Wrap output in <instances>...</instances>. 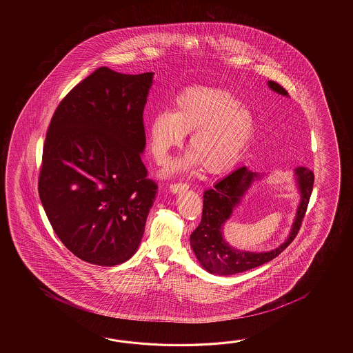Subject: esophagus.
<instances>
[{"mask_svg": "<svg viewBox=\"0 0 353 353\" xmlns=\"http://www.w3.org/2000/svg\"><path fill=\"white\" fill-rule=\"evenodd\" d=\"M188 188H189V184L183 183V181H178V183H172L170 184V190L173 193H179V192H183V190H187Z\"/></svg>", "mask_w": 353, "mask_h": 353, "instance_id": "34e87169", "label": "esophagus"}]
</instances>
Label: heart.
<instances>
[{
  "label": "heart",
  "instance_id": "obj_1",
  "mask_svg": "<svg viewBox=\"0 0 353 353\" xmlns=\"http://www.w3.org/2000/svg\"><path fill=\"white\" fill-rule=\"evenodd\" d=\"M188 166H204L222 174L236 165L255 132L252 113L239 98L217 87H193L180 92L172 110L155 113L149 125L151 155L164 163L190 134ZM179 168L174 165L173 169Z\"/></svg>",
  "mask_w": 353,
  "mask_h": 353
}]
</instances>
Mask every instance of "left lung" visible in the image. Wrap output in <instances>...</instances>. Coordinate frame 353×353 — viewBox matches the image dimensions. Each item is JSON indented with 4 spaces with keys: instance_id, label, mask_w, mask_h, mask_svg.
Listing matches in <instances>:
<instances>
[{
    "instance_id": "obj_1",
    "label": "left lung",
    "mask_w": 353,
    "mask_h": 353,
    "mask_svg": "<svg viewBox=\"0 0 353 353\" xmlns=\"http://www.w3.org/2000/svg\"><path fill=\"white\" fill-rule=\"evenodd\" d=\"M268 84L279 94L288 96L285 88L279 83L269 81ZM295 174L301 193L296 218L288 240L280 248L269 252L255 254L239 251L231 248L222 237V225L231 216L233 207L240 203L241 196L245 194L251 183L259 178L257 173L248 170V166H241L219 180L212 189L204 192L202 221L190 234V245L205 270L217 275H232L250 270L269 263L293 242L305 216L314 184V173L305 166L295 168Z\"/></svg>"
}]
</instances>
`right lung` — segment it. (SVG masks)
Here are the masks:
<instances>
[{"label": "right lung", "mask_w": 353, "mask_h": 353, "mask_svg": "<svg viewBox=\"0 0 353 353\" xmlns=\"http://www.w3.org/2000/svg\"><path fill=\"white\" fill-rule=\"evenodd\" d=\"M151 83L152 73L98 68L61 99L48 128L39 195L54 232L83 261L125 263L143 239L158 190L141 160Z\"/></svg>", "instance_id": "right-lung-1"}]
</instances>
